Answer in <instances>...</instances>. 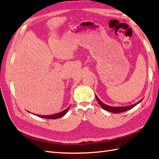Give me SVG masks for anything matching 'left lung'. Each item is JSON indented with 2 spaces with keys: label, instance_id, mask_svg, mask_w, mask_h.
<instances>
[{
  "label": "left lung",
  "instance_id": "left-lung-1",
  "mask_svg": "<svg viewBox=\"0 0 159 159\" xmlns=\"http://www.w3.org/2000/svg\"><path fill=\"white\" fill-rule=\"evenodd\" d=\"M96 96V98L98 101V102L100 105V107L102 108L103 109L106 110L107 111H109V112L111 113H122L124 112V111H126L128 110H130L132 108H133L134 107H135L137 104H139V102H141V101H142L143 99H141V100H139V102H137V103L134 104H132V105H129V106H126V107H111V106H109V105H107L104 103H103L102 101H101L98 96L96 95H95Z\"/></svg>",
  "mask_w": 159,
  "mask_h": 159
}]
</instances>
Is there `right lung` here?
<instances>
[{
	"label": "right lung",
	"instance_id": "obj_1",
	"mask_svg": "<svg viewBox=\"0 0 159 159\" xmlns=\"http://www.w3.org/2000/svg\"><path fill=\"white\" fill-rule=\"evenodd\" d=\"M70 106L67 107L66 109H65L64 111H61V112L58 113L50 115V116H39V115H37V116H38L39 117H42V118H45V119H58V118H60V117H61L65 116L67 111H68V110L70 109Z\"/></svg>",
	"mask_w": 159,
	"mask_h": 159
}]
</instances>
